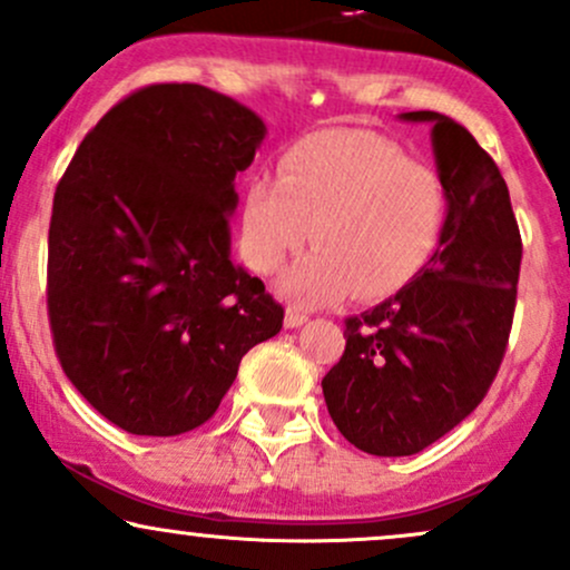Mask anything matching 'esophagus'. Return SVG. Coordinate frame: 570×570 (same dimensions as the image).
I'll use <instances>...</instances> for the list:
<instances>
[{
    "label": "esophagus",
    "mask_w": 570,
    "mask_h": 570,
    "mask_svg": "<svg viewBox=\"0 0 570 570\" xmlns=\"http://www.w3.org/2000/svg\"><path fill=\"white\" fill-rule=\"evenodd\" d=\"M307 322L305 313L294 311V307H286V316H284V326H289V330H297V326H303Z\"/></svg>",
    "instance_id": "esophagus-1"
}]
</instances>
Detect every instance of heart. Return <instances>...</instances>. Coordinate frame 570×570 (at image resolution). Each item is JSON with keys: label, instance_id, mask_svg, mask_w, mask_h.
Listing matches in <instances>:
<instances>
[{"label": "heart", "instance_id": "b5f03b06", "mask_svg": "<svg viewBox=\"0 0 570 570\" xmlns=\"http://www.w3.org/2000/svg\"><path fill=\"white\" fill-rule=\"evenodd\" d=\"M448 214L436 168L370 130H322L281 155L278 179L246 185L240 257L271 276L311 238L316 248L278 281L292 305L322 307L353 289L385 297L434 257Z\"/></svg>", "mask_w": 570, "mask_h": 570}]
</instances>
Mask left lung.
Listing matches in <instances>:
<instances>
[{"label": "left lung", "mask_w": 570, "mask_h": 570, "mask_svg": "<svg viewBox=\"0 0 570 570\" xmlns=\"http://www.w3.org/2000/svg\"><path fill=\"white\" fill-rule=\"evenodd\" d=\"M431 122L450 214L426 267L394 297L345 322V351L324 375V402L351 444L370 455H415L488 394L512 330L522 240L507 181L466 128Z\"/></svg>", "instance_id": "left-lung-1"}]
</instances>
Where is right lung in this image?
<instances>
[{
	"mask_svg": "<svg viewBox=\"0 0 570 570\" xmlns=\"http://www.w3.org/2000/svg\"><path fill=\"white\" fill-rule=\"evenodd\" d=\"M265 122L193 82L115 104L61 176L48 235V316L63 372L115 426L198 429L281 307L230 257L235 174Z\"/></svg>",
	"mask_w": 570,
	"mask_h": 570,
	"instance_id": "add662e5",
	"label": "right lung"
}]
</instances>
